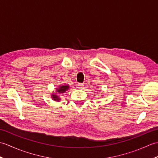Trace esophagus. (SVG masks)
Masks as SVG:
<instances>
[{
  "label": "esophagus",
  "mask_w": 158,
  "mask_h": 158,
  "mask_svg": "<svg viewBox=\"0 0 158 158\" xmlns=\"http://www.w3.org/2000/svg\"><path fill=\"white\" fill-rule=\"evenodd\" d=\"M83 83H79V84H78V88L81 89V88H83Z\"/></svg>",
  "instance_id": "obj_1"
}]
</instances>
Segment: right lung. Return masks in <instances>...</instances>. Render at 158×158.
I'll list each match as a JSON object with an SVG mask.
<instances>
[{
	"instance_id": "obj_1",
	"label": "right lung",
	"mask_w": 158,
	"mask_h": 158,
	"mask_svg": "<svg viewBox=\"0 0 158 158\" xmlns=\"http://www.w3.org/2000/svg\"><path fill=\"white\" fill-rule=\"evenodd\" d=\"M70 88L69 85H59L58 88H56V92H53L52 94V98L53 100L57 102H60L61 100L60 95L62 94L63 93H64L66 91H67Z\"/></svg>"
}]
</instances>
